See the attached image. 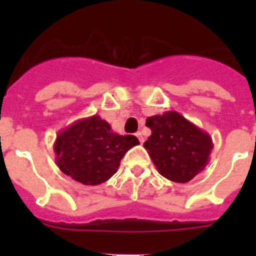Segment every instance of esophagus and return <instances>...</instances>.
I'll list each match as a JSON object with an SVG mask.
<instances>
[{"instance_id":"1","label":"esophagus","mask_w":256,"mask_h":256,"mask_svg":"<svg viewBox=\"0 0 256 256\" xmlns=\"http://www.w3.org/2000/svg\"><path fill=\"white\" fill-rule=\"evenodd\" d=\"M136 136H137V137H138L140 142H141V144H144V134H142L141 132H137V133H136Z\"/></svg>"}]
</instances>
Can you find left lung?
<instances>
[{"instance_id": "1", "label": "left lung", "mask_w": 256, "mask_h": 256, "mask_svg": "<svg viewBox=\"0 0 256 256\" xmlns=\"http://www.w3.org/2000/svg\"><path fill=\"white\" fill-rule=\"evenodd\" d=\"M146 126L151 136L144 146L162 177L187 183L204 170L214 146L209 133L177 112L148 116Z\"/></svg>"}]
</instances>
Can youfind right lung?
<instances>
[{
  "label": "right lung",
  "instance_id": "add662e5",
  "mask_svg": "<svg viewBox=\"0 0 256 256\" xmlns=\"http://www.w3.org/2000/svg\"><path fill=\"white\" fill-rule=\"evenodd\" d=\"M136 144H140L137 137L118 134L100 115H94L58 132L54 144L55 162L76 182L96 186L116 173L123 156Z\"/></svg>",
  "mask_w": 256,
  "mask_h": 256
}]
</instances>
